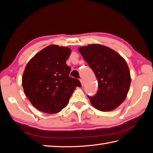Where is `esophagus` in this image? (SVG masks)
<instances>
[{"label": "esophagus", "mask_w": 153, "mask_h": 153, "mask_svg": "<svg viewBox=\"0 0 153 153\" xmlns=\"http://www.w3.org/2000/svg\"><path fill=\"white\" fill-rule=\"evenodd\" d=\"M79 80H80V82H81V84H82V86H84V80H83V79H80Z\"/></svg>", "instance_id": "34e87169"}]
</instances>
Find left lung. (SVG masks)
Listing matches in <instances>:
<instances>
[{"mask_svg":"<svg viewBox=\"0 0 153 153\" xmlns=\"http://www.w3.org/2000/svg\"><path fill=\"white\" fill-rule=\"evenodd\" d=\"M78 51L98 80L97 93L88 96L92 105L102 111L118 107L126 99L131 84L125 59L111 48L97 44L82 46Z\"/></svg>","mask_w":153,"mask_h":153,"instance_id":"8db88e82","label":"left lung"}]
</instances>
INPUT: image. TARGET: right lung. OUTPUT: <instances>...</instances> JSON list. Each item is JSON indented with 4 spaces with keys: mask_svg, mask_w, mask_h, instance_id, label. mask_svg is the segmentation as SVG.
Listing matches in <instances>:
<instances>
[{
    "mask_svg": "<svg viewBox=\"0 0 153 153\" xmlns=\"http://www.w3.org/2000/svg\"><path fill=\"white\" fill-rule=\"evenodd\" d=\"M71 49L50 45L28 62L22 77L24 92L33 107L46 113H56L67 106L79 79L69 76L66 61Z\"/></svg>",
    "mask_w": 153,
    "mask_h": 153,
    "instance_id": "right-lung-1",
    "label": "right lung"
}]
</instances>
